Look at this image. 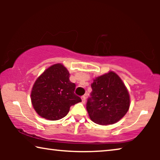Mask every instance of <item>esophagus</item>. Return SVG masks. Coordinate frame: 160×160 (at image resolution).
<instances>
[{
	"mask_svg": "<svg viewBox=\"0 0 160 160\" xmlns=\"http://www.w3.org/2000/svg\"><path fill=\"white\" fill-rule=\"evenodd\" d=\"M82 102H84V103L86 102V97H85L84 95H83L82 97Z\"/></svg>",
	"mask_w": 160,
	"mask_h": 160,
	"instance_id": "34e87169",
	"label": "esophagus"
}]
</instances>
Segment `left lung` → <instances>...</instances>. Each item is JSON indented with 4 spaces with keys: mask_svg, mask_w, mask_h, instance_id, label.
Listing matches in <instances>:
<instances>
[{
    "mask_svg": "<svg viewBox=\"0 0 160 160\" xmlns=\"http://www.w3.org/2000/svg\"><path fill=\"white\" fill-rule=\"evenodd\" d=\"M87 110L91 120L101 125L119 121L130 107V95L125 85L114 72L100 76L91 84Z\"/></svg>",
    "mask_w": 160,
    "mask_h": 160,
    "instance_id": "1",
    "label": "left lung"
}]
</instances>
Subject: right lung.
<instances>
[{
	"label": "right lung",
	"mask_w": 160,
	"mask_h": 160,
	"mask_svg": "<svg viewBox=\"0 0 160 160\" xmlns=\"http://www.w3.org/2000/svg\"><path fill=\"white\" fill-rule=\"evenodd\" d=\"M69 72L62 64L47 68L35 82L31 101L35 111L48 120L65 117L70 108L82 101L74 93L76 84L69 79Z\"/></svg>",
	"instance_id": "1"
}]
</instances>
